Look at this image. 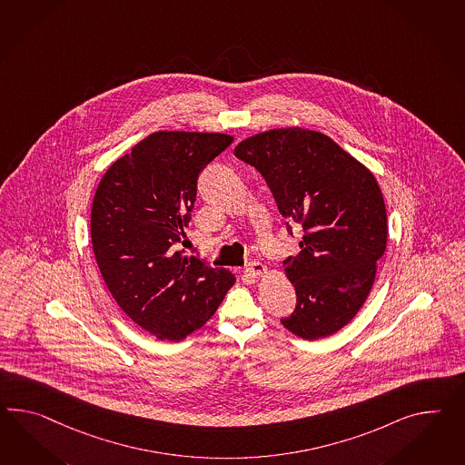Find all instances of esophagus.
Returning <instances> with one entry per match:
<instances>
[{"label":"esophagus","instance_id":"obj_1","mask_svg":"<svg viewBox=\"0 0 465 465\" xmlns=\"http://www.w3.org/2000/svg\"><path fill=\"white\" fill-rule=\"evenodd\" d=\"M246 274H250V276H254V278H258V276H262V274L266 273L268 270H266V266L260 262H251L248 266H246Z\"/></svg>","mask_w":465,"mask_h":465}]
</instances>
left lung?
I'll return each mask as SVG.
<instances>
[{
    "label": "left lung",
    "instance_id": "8db88e82",
    "mask_svg": "<svg viewBox=\"0 0 465 465\" xmlns=\"http://www.w3.org/2000/svg\"><path fill=\"white\" fill-rule=\"evenodd\" d=\"M234 155L256 168L280 214L303 229L283 266L297 307L282 323L305 341L341 331L370 295L388 224L374 175L327 134L280 128L254 134Z\"/></svg>",
    "mask_w": 465,
    "mask_h": 465
}]
</instances>
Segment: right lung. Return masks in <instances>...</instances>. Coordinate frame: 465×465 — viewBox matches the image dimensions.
Here are the masks:
<instances>
[{
	"label": "right lung",
	"instance_id": "obj_1",
	"mask_svg": "<svg viewBox=\"0 0 465 465\" xmlns=\"http://www.w3.org/2000/svg\"><path fill=\"white\" fill-rule=\"evenodd\" d=\"M232 136L158 132L107 168L95 191L91 239L107 290L160 341H182L214 315L236 278L175 244L185 236L197 180Z\"/></svg>",
	"mask_w": 465,
	"mask_h": 465
}]
</instances>
